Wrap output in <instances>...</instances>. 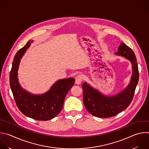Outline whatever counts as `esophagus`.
Returning <instances> with one entry per match:
<instances>
[{
  "label": "esophagus",
  "instance_id": "obj_1",
  "mask_svg": "<svg viewBox=\"0 0 149 149\" xmlns=\"http://www.w3.org/2000/svg\"><path fill=\"white\" fill-rule=\"evenodd\" d=\"M82 81V77L81 75H79L75 77V83L78 85L80 84Z\"/></svg>",
  "mask_w": 149,
  "mask_h": 149
}]
</instances>
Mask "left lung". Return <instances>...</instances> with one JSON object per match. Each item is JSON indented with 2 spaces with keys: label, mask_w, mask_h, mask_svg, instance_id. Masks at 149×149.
I'll return each instance as SVG.
<instances>
[{
  "label": "left lung",
  "mask_w": 149,
  "mask_h": 149,
  "mask_svg": "<svg viewBox=\"0 0 149 149\" xmlns=\"http://www.w3.org/2000/svg\"><path fill=\"white\" fill-rule=\"evenodd\" d=\"M115 55L129 60L132 64V75L128 85L116 94L108 96L84 82L83 89L84 104L86 110L92 115L99 118L115 116L126 109L131 103L139 81V70L136 58L132 49L121 42Z\"/></svg>",
  "instance_id": "1"
}]
</instances>
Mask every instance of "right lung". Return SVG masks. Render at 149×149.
<instances>
[{
  "label": "right lung",
  "instance_id": "right-lung-1",
  "mask_svg": "<svg viewBox=\"0 0 149 149\" xmlns=\"http://www.w3.org/2000/svg\"><path fill=\"white\" fill-rule=\"evenodd\" d=\"M33 42L29 40L16 54L10 73V85L16 104L24 115L37 120H48L61 112L75 79L71 77L59 79L42 94H33L23 89L19 82L18 70L22 58Z\"/></svg>",
  "mask_w": 149,
  "mask_h": 149
}]
</instances>
